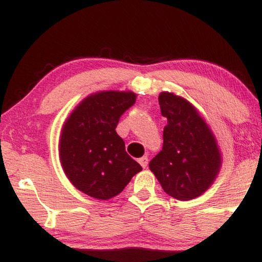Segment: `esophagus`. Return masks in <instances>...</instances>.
<instances>
[{"label":"esophagus","mask_w":262,"mask_h":262,"mask_svg":"<svg viewBox=\"0 0 262 262\" xmlns=\"http://www.w3.org/2000/svg\"><path fill=\"white\" fill-rule=\"evenodd\" d=\"M139 164L141 165V166L144 167V169H145L146 166H148V161H149V159H148V156H143V158H140L139 160Z\"/></svg>","instance_id":"obj_1"}]
</instances>
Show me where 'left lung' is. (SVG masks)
Returning a JSON list of instances; mask_svg holds the SVG:
<instances>
[{
	"label": "left lung",
	"mask_w": 262,
	"mask_h": 262,
	"mask_svg": "<svg viewBox=\"0 0 262 262\" xmlns=\"http://www.w3.org/2000/svg\"><path fill=\"white\" fill-rule=\"evenodd\" d=\"M159 104L167 125L162 150L149 167L169 196L193 200L213 185L221 170L217 139L196 107L181 96L161 92Z\"/></svg>",
	"instance_id": "obj_1"
}]
</instances>
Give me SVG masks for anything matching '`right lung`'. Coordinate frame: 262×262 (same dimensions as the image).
<instances>
[{"label":"right lung","mask_w":262,"mask_h":262,"mask_svg":"<svg viewBox=\"0 0 262 262\" xmlns=\"http://www.w3.org/2000/svg\"><path fill=\"white\" fill-rule=\"evenodd\" d=\"M137 100L132 91H100L77 104L62 125L59 158L70 182L87 196L107 201L119 194L141 166L116 132Z\"/></svg>","instance_id":"1"}]
</instances>
